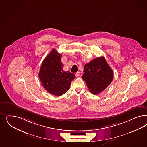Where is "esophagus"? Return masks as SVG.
<instances>
[{"label": "esophagus", "mask_w": 147, "mask_h": 147, "mask_svg": "<svg viewBox=\"0 0 147 147\" xmlns=\"http://www.w3.org/2000/svg\"><path fill=\"white\" fill-rule=\"evenodd\" d=\"M80 75H81V73L80 72H76V74H75V76H76V77H79Z\"/></svg>", "instance_id": "obj_1"}]
</instances>
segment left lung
<instances>
[{"label":"left lung","mask_w":147,"mask_h":147,"mask_svg":"<svg viewBox=\"0 0 147 147\" xmlns=\"http://www.w3.org/2000/svg\"><path fill=\"white\" fill-rule=\"evenodd\" d=\"M83 72L82 79L95 95L104 91L113 80V71L104 57H98L85 64Z\"/></svg>","instance_id":"left-lung-1"}]
</instances>
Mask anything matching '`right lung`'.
Instances as JSON below:
<instances>
[{
    "instance_id": "1",
    "label": "right lung",
    "mask_w": 147,
    "mask_h": 147,
    "mask_svg": "<svg viewBox=\"0 0 147 147\" xmlns=\"http://www.w3.org/2000/svg\"><path fill=\"white\" fill-rule=\"evenodd\" d=\"M62 55L55 49L44 59L39 72V77L43 87L52 95L60 96L69 90L71 81L75 75L63 70Z\"/></svg>"
}]
</instances>
